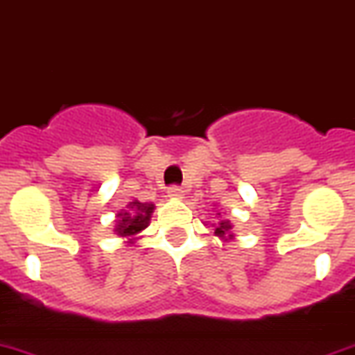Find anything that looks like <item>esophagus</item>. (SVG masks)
Here are the masks:
<instances>
[{
    "label": "esophagus",
    "mask_w": 355,
    "mask_h": 355,
    "mask_svg": "<svg viewBox=\"0 0 355 355\" xmlns=\"http://www.w3.org/2000/svg\"><path fill=\"white\" fill-rule=\"evenodd\" d=\"M184 189L182 187H178V186H173L169 187L168 189V197L169 198H175V200H180V198H184Z\"/></svg>",
    "instance_id": "esophagus-1"
}]
</instances>
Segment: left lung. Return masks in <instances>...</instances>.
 <instances>
[{
    "instance_id": "left-lung-1",
    "label": "left lung",
    "mask_w": 355,
    "mask_h": 355,
    "mask_svg": "<svg viewBox=\"0 0 355 355\" xmlns=\"http://www.w3.org/2000/svg\"><path fill=\"white\" fill-rule=\"evenodd\" d=\"M217 217H220V213L217 211ZM207 226V224H206ZM211 227L215 230V235H217L223 243H230V241H233L235 239V235L232 233V227L233 224L227 220V218H218L217 223H213Z\"/></svg>"
}]
</instances>
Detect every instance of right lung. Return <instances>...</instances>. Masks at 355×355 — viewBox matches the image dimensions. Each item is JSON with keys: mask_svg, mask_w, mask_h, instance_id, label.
Segmentation results:
<instances>
[{"mask_svg": "<svg viewBox=\"0 0 355 355\" xmlns=\"http://www.w3.org/2000/svg\"><path fill=\"white\" fill-rule=\"evenodd\" d=\"M153 211H155V204L153 202L132 200L125 206V209H120L116 213L114 233L120 239H123L125 244H135L140 239V233L151 223Z\"/></svg>", "mask_w": 355, "mask_h": 355, "instance_id": "right-lung-1", "label": "right lung"}]
</instances>
